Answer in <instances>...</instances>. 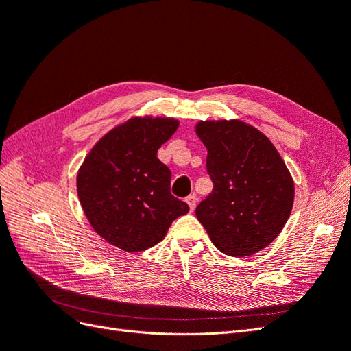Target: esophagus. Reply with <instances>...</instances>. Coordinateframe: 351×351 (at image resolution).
I'll list each match as a JSON object with an SVG mask.
<instances>
[{
	"instance_id": "esophagus-1",
	"label": "esophagus",
	"mask_w": 351,
	"mask_h": 351,
	"mask_svg": "<svg viewBox=\"0 0 351 351\" xmlns=\"http://www.w3.org/2000/svg\"><path fill=\"white\" fill-rule=\"evenodd\" d=\"M186 202H187V205H189L190 210H195V208H196V202H197L196 196H195V195H190V196H187V197H186Z\"/></svg>"
}]
</instances>
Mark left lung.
Returning a JSON list of instances; mask_svg holds the SVG:
<instances>
[{
    "instance_id": "left-lung-1",
    "label": "left lung",
    "mask_w": 351,
    "mask_h": 351,
    "mask_svg": "<svg viewBox=\"0 0 351 351\" xmlns=\"http://www.w3.org/2000/svg\"><path fill=\"white\" fill-rule=\"evenodd\" d=\"M196 134L208 149L214 189L196 208L214 246L228 256H250L272 243L289 219L294 182L272 142L241 120H206Z\"/></svg>"
}]
</instances>
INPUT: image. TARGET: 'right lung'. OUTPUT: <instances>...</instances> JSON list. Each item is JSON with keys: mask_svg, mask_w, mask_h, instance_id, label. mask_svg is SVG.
<instances>
[{"mask_svg": "<svg viewBox=\"0 0 351 351\" xmlns=\"http://www.w3.org/2000/svg\"><path fill=\"white\" fill-rule=\"evenodd\" d=\"M178 124L169 117H132L104 134L80 165V205L92 228L112 246L149 249L189 212L186 202L169 192L171 171L156 156Z\"/></svg>", "mask_w": 351, "mask_h": 351, "instance_id": "1", "label": "right lung"}]
</instances>
